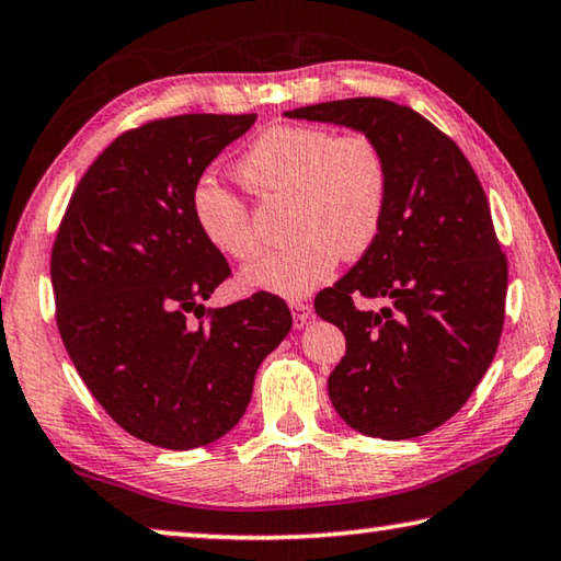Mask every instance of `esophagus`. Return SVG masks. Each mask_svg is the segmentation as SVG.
<instances>
[{"mask_svg":"<svg viewBox=\"0 0 561 561\" xmlns=\"http://www.w3.org/2000/svg\"><path fill=\"white\" fill-rule=\"evenodd\" d=\"M289 307H291V314H294V327H297V329L307 327V321L311 317V304L304 301V299H291Z\"/></svg>","mask_w":561,"mask_h":561,"instance_id":"obj_1","label":"esophagus"}]
</instances>
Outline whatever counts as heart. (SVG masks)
Returning <instances> with one entry per match:
<instances>
[{
    "instance_id": "b5f03b06",
    "label": "heart",
    "mask_w": 561,
    "mask_h": 561,
    "mask_svg": "<svg viewBox=\"0 0 561 561\" xmlns=\"http://www.w3.org/2000/svg\"><path fill=\"white\" fill-rule=\"evenodd\" d=\"M237 173L260 197H289V234L297 237L244 270L250 287L307 297L334 274L344 254L358 257L381 234L391 165L371 133L336 136L307 123L272 126L244 150ZM190 207L207 242L225 257L247 262L260 252L250 205L215 178L197 180Z\"/></svg>"
}]
</instances>
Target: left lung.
I'll use <instances>...</instances> for the list:
<instances>
[{
    "mask_svg": "<svg viewBox=\"0 0 561 561\" xmlns=\"http://www.w3.org/2000/svg\"><path fill=\"white\" fill-rule=\"evenodd\" d=\"M289 118L378 138L391 165L381 234L314 309L346 336L329 398L351 428L405 440L460 411L495 358L505 324L507 257L468 158L421 113L386 99L304 106ZM356 298H386L381 312Z\"/></svg>",
    "mask_w": 561,
    "mask_h": 561,
    "instance_id": "obj_1",
    "label": "left lung"
}]
</instances>
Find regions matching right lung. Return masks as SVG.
Listing matches in <instances>:
<instances>
[{"mask_svg": "<svg viewBox=\"0 0 561 561\" xmlns=\"http://www.w3.org/2000/svg\"><path fill=\"white\" fill-rule=\"evenodd\" d=\"M254 121L185 113L121 133L79 180L51 247L56 327L76 371L123 431L158 448H201L232 431L262 358L291 329L270 291L203 304L230 264L190 195Z\"/></svg>", "mask_w": 561, "mask_h": 561, "instance_id": "1", "label": "right lung"}]
</instances>
